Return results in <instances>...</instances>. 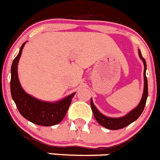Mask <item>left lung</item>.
I'll list each match as a JSON object with an SVG mask.
<instances>
[{"instance_id": "obj_1", "label": "left lung", "mask_w": 160, "mask_h": 160, "mask_svg": "<svg viewBox=\"0 0 160 160\" xmlns=\"http://www.w3.org/2000/svg\"><path fill=\"white\" fill-rule=\"evenodd\" d=\"M138 54H139L140 58L142 59V60L144 62V92H143L142 98L141 101L138 104V105L135 108L134 110L130 111L127 115L124 116L122 118H108L106 117V116L103 115L101 113L99 112V111L96 108V107L93 104L92 100H90V106H91L92 111L93 113V115H94L95 119L97 120V122L100 124L101 125H102L103 127L106 128H108L111 130H118L121 129V128H123L125 127L128 126V125H130L131 123H132L133 122H135V120L138 119V118L141 115V114L142 113L143 110H144L145 105H146V100H147L148 97V80L147 77L146 75V62L144 58L142 57L141 54V52L140 50H138Z\"/></svg>"}]
</instances>
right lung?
I'll use <instances>...</instances> for the list:
<instances>
[{"label": "right lung", "instance_id": "1", "mask_svg": "<svg viewBox=\"0 0 160 160\" xmlns=\"http://www.w3.org/2000/svg\"><path fill=\"white\" fill-rule=\"evenodd\" d=\"M25 44V42L21 46L18 54L11 65V93L12 99L20 114L32 123L42 126L56 125L64 118L75 93H72L58 102L49 103L35 99L25 93L19 83L17 70L19 58Z\"/></svg>", "mask_w": 160, "mask_h": 160}]
</instances>
